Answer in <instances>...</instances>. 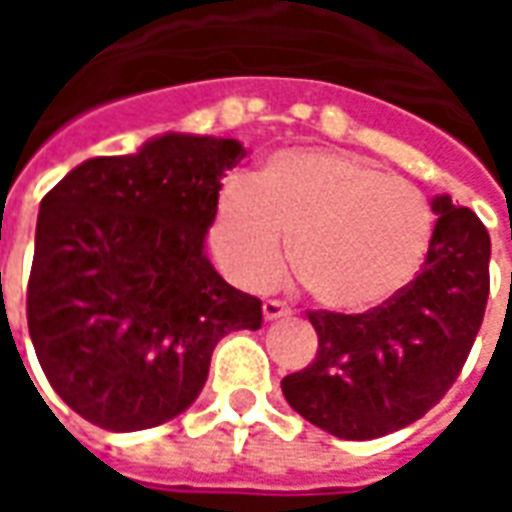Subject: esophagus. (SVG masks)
Wrapping results in <instances>:
<instances>
[{
  "mask_svg": "<svg viewBox=\"0 0 512 512\" xmlns=\"http://www.w3.org/2000/svg\"><path fill=\"white\" fill-rule=\"evenodd\" d=\"M288 307H285V304H282V301H277V299H268V301H263V318H266V321H277V318H282V315H288Z\"/></svg>",
  "mask_w": 512,
  "mask_h": 512,
  "instance_id": "1",
  "label": "esophagus"
}]
</instances>
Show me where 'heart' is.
<instances>
[{"label": "heart", "mask_w": 512, "mask_h": 512, "mask_svg": "<svg viewBox=\"0 0 512 512\" xmlns=\"http://www.w3.org/2000/svg\"><path fill=\"white\" fill-rule=\"evenodd\" d=\"M433 211L425 194L373 161L293 147L266 158L252 180L219 194L213 252L244 288H268L285 266L326 310L365 312L414 279L428 255Z\"/></svg>", "instance_id": "b5f03b06"}]
</instances>
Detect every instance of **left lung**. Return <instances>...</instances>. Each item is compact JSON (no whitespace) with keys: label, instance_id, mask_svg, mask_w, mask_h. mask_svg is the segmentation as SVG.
I'll list each match as a JSON object with an SVG mask.
<instances>
[{"label":"left lung","instance_id":"8db88e82","mask_svg":"<svg viewBox=\"0 0 512 512\" xmlns=\"http://www.w3.org/2000/svg\"><path fill=\"white\" fill-rule=\"evenodd\" d=\"M433 213L425 263L397 296L359 315L307 312L318 354L282 378V395L337 439H378L425 417L472 351L491 288V238L447 194Z\"/></svg>","mask_w":512,"mask_h":512}]
</instances>
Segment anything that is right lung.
I'll use <instances>...</instances> for the list:
<instances>
[{
	"mask_svg": "<svg viewBox=\"0 0 512 512\" xmlns=\"http://www.w3.org/2000/svg\"><path fill=\"white\" fill-rule=\"evenodd\" d=\"M235 139L164 134L98 156L43 197L27 285L29 337L68 406L98 428H156L197 400L224 334L263 304L205 257Z\"/></svg>",
	"mask_w": 512,
	"mask_h": 512,
	"instance_id": "right-lung-1",
	"label": "right lung"
}]
</instances>
